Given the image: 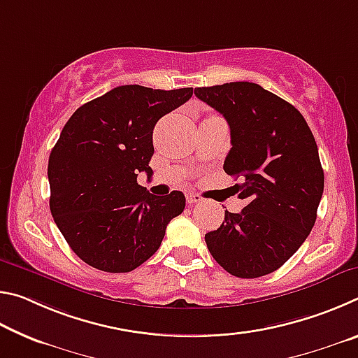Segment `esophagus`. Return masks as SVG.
<instances>
[{
	"label": "esophagus",
	"instance_id": "1",
	"mask_svg": "<svg viewBox=\"0 0 358 358\" xmlns=\"http://www.w3.org/2000/svg\"><path fill=\"white\" fill-rule=\"evenodd\" d=\"M186 201H187V203L192 205V203H199V202H202L203 199H202L201 196H199V194L189 192V194H187V196H186Z\"/></svg>",
	"mask_w": 358,
	"mask_h": 358
}]
</instances>
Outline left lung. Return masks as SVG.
<instances>
[{
  "label": "left lung",
  "mask_w": 358,
  "mask_h": 358,
  "mask_svg": "<svg viewBox=\"0 0 358 358\" xmlns=\"http://www.w3.org/2000/svg\"><path fill=\"white\" fill-rule=\"evenodd\" d=\"M230 128L224 171L240 180L246 201L226 210L220 229L205 235L211 256L230 275L259 278L280 268L316 222L324 171L310 126L296 108L251 82L194 90Z\"/></svg>",
  "instance_id": "obj_1"
}]
</instances>
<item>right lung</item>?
<instances>
[{
  "label": "right lung",
  "mask_w": 358,
  "mask_h": 358,
  "mask_svg": "<svg viewBox=\"0 0 358 358\" xmlns=\"http://www.w3.org/2000/svg\"><path fill=\"white\" fill-rule=\"evenodd\" d=\"M191 96L192 88L123 85L78 107L64 124L48 157L50 211L85 264L108 273L132 271L183 213V192L155 196L137 183V173H153L157 120Z\"/></svg>",
  "instance_id": "add662e5"
}]
</instances>
